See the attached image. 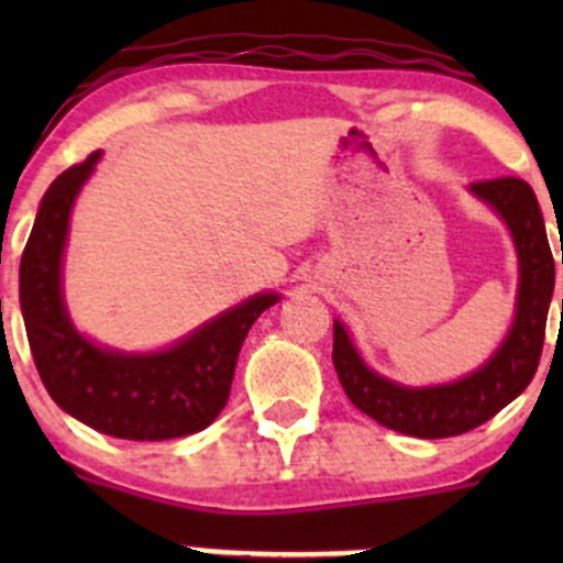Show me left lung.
Segmentation results:
<instances>
[{
    "label": "left lung",
    "mask_w": 563,
    "mask_h": 563,
    "mask_svg": "<svg viewBox=\"0 0 563 563\" xmlns=\"http://www.w3.org/2000/svg\"><path fill=\"white\" fill-rule=\"evenodd\" d=\"M471 192L507 220L520 258L518 313L509 338L485 367L446 387H400L367 371L343 323L334 321L332 362L349 400L384 428L417 439H450L485 424L531 384L542 356L555 264L537 196L518 176L474 181Z\"/></svg>",
    "instance_id": "left-lung-1"
}]
</instances>
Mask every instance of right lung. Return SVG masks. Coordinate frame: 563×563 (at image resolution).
<instances>
[{
    "instance_id": "right-lung-1",
    "label": "right lung",
    "mask_w": 563,
    "mask_h": 563,
    "mask_svg": "<svg viewBox=\"0 0 563 563\" xmlns=\"http://www.w3.org/2000/svg\"><path fill=\"white\" fill-rule=\"evenodd\" d=\"M98 157L92 152L56 176L21 255V313L37 373L56 406L113 439L198 433L229 402L242 343L277 294L250 297L161 354H117L81 338L62 305L59 269L73 201Z\"/></svg>"
}]
</instances>
